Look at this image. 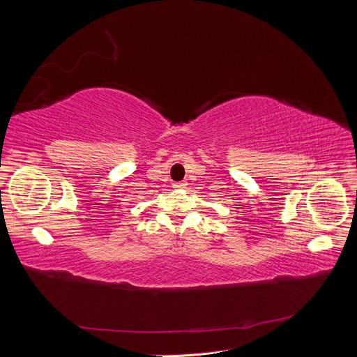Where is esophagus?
<instances>
[{
  "label": "esophagus",
  "mask_w": 357,
  "mask_h": 357,
  "mask_svg": "<svg viewBox=\"0 0 357 357\" xmlns=\"http://www.w3.org/2000/svg\"><path fill=\"white\" fill-rule=\"evenodd\" d=\"M188 185H186V183L185 181H177V183H174V188L176 189H185Z\"/></svg>",
  "instance_id": "esophagus-1"
}]
</instances>
